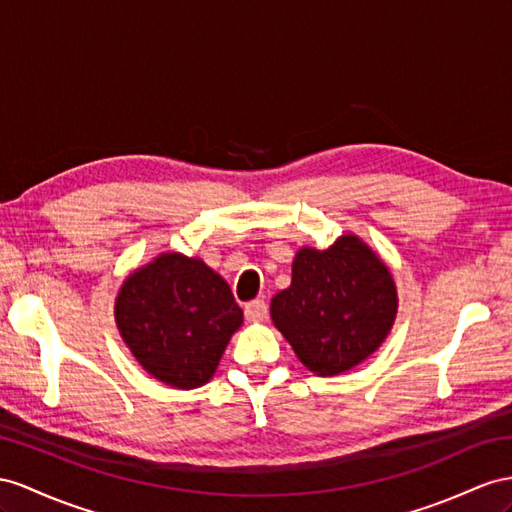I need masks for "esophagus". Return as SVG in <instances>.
<instances>
[{
  "label": "esophagus",
  "instance_id": "34e87169",
  "mask_svg": "<svg viewBox=\"0 0 512 512\" xmlns=\"http://www.w3.org/2000/svg\"><path fill=\"white\" fill-rule=\"evenodd\" d=\"M244 316L248 322H264L268 318V305L264 300H251V303L244 307Z\"/></svg>",
  "mask_w": 512,
  "mask_h": 512
}]
</instances>
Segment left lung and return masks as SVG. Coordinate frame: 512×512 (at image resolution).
I'll use <instances>...</instances> for the list:
<instances>
[{"label":"left lung","instance_id":"1","mask_svg":"<svg viewBox=\"0 0 512 512\" xmlns=\"http://www.w3.org/2000/svg\"><path fill=\"white\" fill-rule=\"evenodd\" d=\"M396 316L391 270L355 233L322 251L298 248L290 287L270 300L272 324L316 376L344 374L372 357Z\"/></svg>","mask_w":512,"mask_h":512}]
</instances>
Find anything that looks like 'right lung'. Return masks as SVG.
Wrapping results in <instances>:
<instances>
[{"label": "right lung", "mask_w": 512, "mask_h": 512, "mask_svg": "<svg viewBox=\"0 0 512 512\" xmlns=\"http://www.w3.org/2000/svg\"><path fill=\"white\" fill-rule=\"evenodd\" d=\"M114 322L144 372L168 387L196 389L216 374L244 313L201 257L166 251L123 281Z\"/></svg>", "instance_id": "right-lung-1"}]
</instances>
